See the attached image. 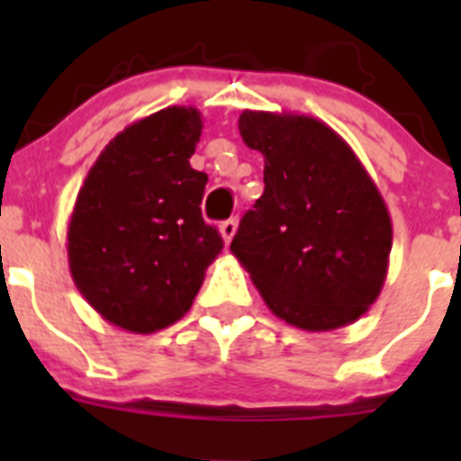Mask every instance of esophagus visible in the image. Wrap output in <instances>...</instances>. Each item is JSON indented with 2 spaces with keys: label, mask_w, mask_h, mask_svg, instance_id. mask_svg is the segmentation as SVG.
<instances>
[{
  "label": "esophagus",
  "mask_w": 461,
  "mask_h": 461,
  "mask_svg": "<svg viewBox=\"0 0 461 461\" xmlns=\"http://www.w3.org/2000/svg\"><path fill=\"white\" fill-rule=\"evenodd\" d=\"M235 230H238V219H226V221H223L221 226H219V233H221L223 242H226V244H230V240H233Z\"/></svg>",
  "instance_id": "esophagus-1"
}]
</instances>
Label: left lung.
<instances>
[{
  "instance_id": "left-lung-1",
  "label": "left lung",
  "mask_w": 461,
  "mask_h": 461,
  "mask_svg": "<svg viewBox=\"0 0 461 461\" xmlns=\"http://www.w3.org/2000/svg\"><path fill=\"white\" fill-rule=\"evenodd\" d=\"M244 145L266 158V191L230 251L281 321L309 332L356 323L376 303L393 221L360 158L325 122L242 110Z\"/></svg>"
}]
</instances>
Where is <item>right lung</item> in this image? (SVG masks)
<instances>
[{
    "mask_svg": "<svg viewBox=\"0 0 461 461\" xmlns=\"http://www.w3.org/2000/svg\"><path fill=\"white\" fill-rule=\"evenodd\" d=\"M203 117L170 105L117 133L68 219V270L104 321L152 335L180 321L223 240L201 214L207 175L191 168Z\"/></svg>",
    "mask_w": 461,
    "mask_h": 461,
    "instance_id": "obj_1",
    "label": "right lung"
}]
</instances>
